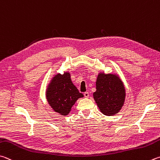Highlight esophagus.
I'll return each instance as SVG.
<instances>
[{"instance_id":"obj_1","label":"esophagus","mask_w":160,"mask_h":160,"mask_svg":"<svg viewBox=\"0 0 160 160\" xmlns=\"http://www.w3.org/2000/svg\"><path fill=\"white\" fill-rule=\"evenodd\" d=\"M84 96H85V97H86V98H88L89 97V92H85L84 93Z\"/></svg>"}]
</instances>
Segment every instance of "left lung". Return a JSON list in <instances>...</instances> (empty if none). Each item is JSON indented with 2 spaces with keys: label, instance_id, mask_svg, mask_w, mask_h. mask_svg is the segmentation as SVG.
<instances>
[{
  "label": "left lung",
  "instance_id": "8db88e82",
  "mask_svg": "<svg viewBox=\"0 0 160 160\" xmlns=\"http://www.w3.org/2000/svg\"><path fill=\"white\" fill-rule=\"evenodd\" d=\"M96 89L93 97L101 112L108 116L117 114L125 98V89L118 75L101 72L98 75Z\"/></svg>",
  "mask_w": 160,
  "mask_h": 160
}]
</instances>
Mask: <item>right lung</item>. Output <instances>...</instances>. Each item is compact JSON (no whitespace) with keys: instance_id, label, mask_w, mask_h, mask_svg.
Masks as SVG:
<instances>
[{"instance_id":"1","label":"right lung","mask_w":160,"mask_h":160,"mask_svg":"<svg viewBox=\"0 0 160 160\" xmlns=\"http://www.w3.org/2000/svg\"><path fill=\"white\" fill-rule=\"evenodd\" d=\"M73 84L71 75L65 72L63 75L58 73L49 84L46 97L50 106L55 112L62 115H67L72 106L78 98L83 97Z\"/></svg>"}]
</instances>
